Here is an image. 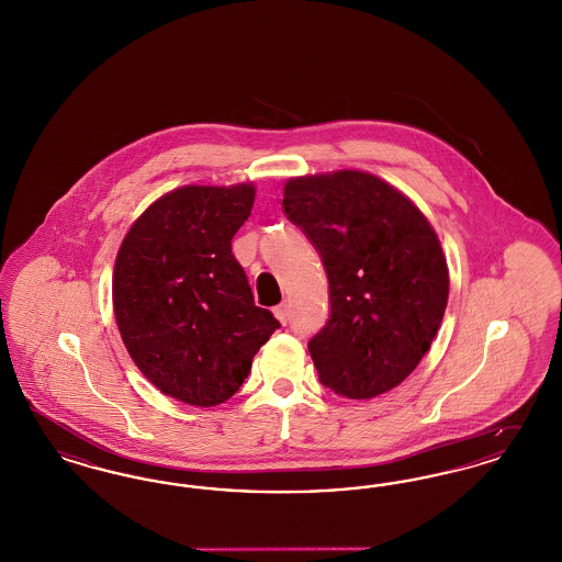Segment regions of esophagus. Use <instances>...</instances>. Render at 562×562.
<instances>
[{"mask_svg": "<svg viewBox=\"0 0 562 562\" xmlns=\"http://www.w3.org/2000/svg\"><path fill=\"white\" fill-rule=\"evenodd\" d=\"M273 316L282 322V324H289V321H291V307H289L286 303H282V305H278V307L273 310Z\"/></svg>", "mask_w": 562, "mask_h": 562, "instance_id": "obj_1", "label": "esophagus"}]
</instances>
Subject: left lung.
Masks as SVG:
<instances>
[{
    "mask_svg": "<svg viewBox=\"0 0 562 562\" xmlns=\"http://www.w3.org/2000/svg\"><path fill=\"white\" fill-rule=\"evenodd\" d=\"M282 206L328 276L330 316L307 346L322 383L351 401L394 390L426 356L449 301L426 214L362 170L293 177Z\"/></svg>",
    "mask_w": 562,
    "mask_h": 562,
    "instance_id": "8db88e82",
    "label": "left lung"
}]
</instances>
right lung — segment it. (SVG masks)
I'll return each mask as SVG.
<instances>
[{
  "mask_svg": "<svg viewBox=\"0 0 562 562\" xmlns=\"http://www.w3.org/2000/svg\"><path fill=\"white\" fill-rule=\"evenodd\" d=\"M255 186H186L128 229L113 269V314L134 364L191 406L229 401L280 322L257 307L232 238Z\"/></svg>",
  "mask_w": 562,
  "mask_h": 562,
  "instance_id": "right-lung-1",
  "label": "right lung"
}]
</instances>
